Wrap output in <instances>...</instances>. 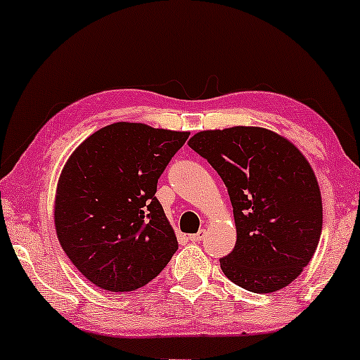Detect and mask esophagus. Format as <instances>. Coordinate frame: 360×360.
<instances>
[{
    "label": "esophagus",
    "instance_id": "esophagus-1",
    "mask_svg": "<svg viewBox=\"0 0 360 360\" xmlns=\"http://www.w3.org/2000/svg\"><path fill=\"white\" fill-rule=\"evenodd\" d=\"M205 235H206V230H200L198 233L189 235V240H191V242H201L205 238Z\"/></svg>",
    "mask_w": 360,
    "mask_h": 360
}]
</instances>
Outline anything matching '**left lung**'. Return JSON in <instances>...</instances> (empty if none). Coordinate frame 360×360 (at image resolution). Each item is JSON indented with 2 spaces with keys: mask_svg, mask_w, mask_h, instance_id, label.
<instances>
[{
  "mask_svg": "<svg viewBox=\"0 0 360 360\" xmlns=\"http://www.w3.org/2000/svg\"><path fill=\"white\" fill-rule=\"evenodd\" d=\"M189 147L220 174L233 206L237 242L220 259L221 271L252 292L286 288L311 260L323 223L308 160L289 140L259 127L200 131Z\"/></svg>",
  "mask_w": 360,
  "mask_h": 360,
  "instance_id": "left-lung-1",
  "label": "left lung"
}]
</instances>
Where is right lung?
Masks as SVG:
<instances>
[{
  "label": "right lung",
  "mask_w": 360,
  "mask_h": 360,
  "mask_svg": "<svg viewBox=\"0 0 360 360\" xmlns=\"http://www.w3.org/2000/svg\"><path fill=\"white\" fill-rule=\"evenodd\" d=\"M188 131L120 122L94 131L69 157L56 194V230L74 266L111 292L146 286L177 240L157 181Z\"/></svg>",
  "instance_id": "obj_1"
}]
</instances>
